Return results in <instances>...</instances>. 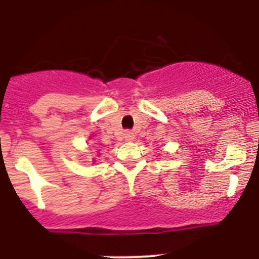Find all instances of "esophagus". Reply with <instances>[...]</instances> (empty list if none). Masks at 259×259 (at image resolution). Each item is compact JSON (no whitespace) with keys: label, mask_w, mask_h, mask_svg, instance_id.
Returning <instances> with one entry per match:
<instances>
[{"label":"esophagus","mask_w":259,"mask_h":259,"mask_svg":"<svg viewBox=\"0 0 259 259\" xmlns=\"http://www.w3.org/2000/svg\"><path fill=\"white\" fill-rule=\"evenodd\" d=\"M124 140L126 141H132L133 140V133L132 132H126L124 133Z\"/></svg>","instance_id":"obj_1"}]
</instances>
